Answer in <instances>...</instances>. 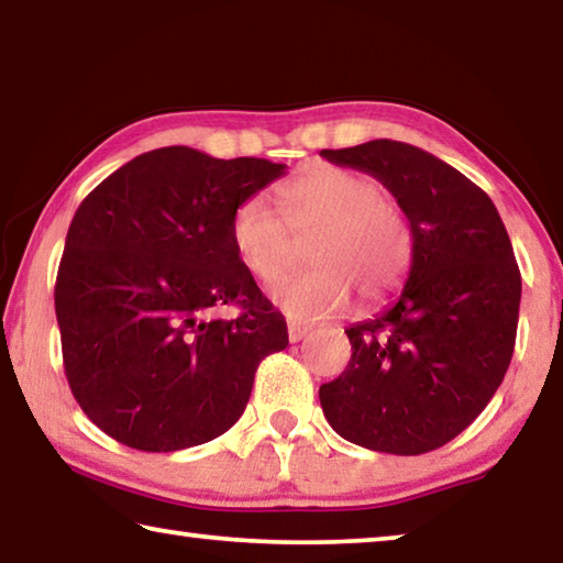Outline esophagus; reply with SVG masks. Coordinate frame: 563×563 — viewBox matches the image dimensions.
Wrapping results in <instances>:
<instances>
[{
  "label": "esophagus",
  "instance_id": "esophagus-1",
  "mask_svg": "<svg viewBox=\"0 0 563 563\" xmlns=\"http://www.w3.org/2000/svg\"><path fill=\"white\" fill-rule=\"evenodd\" d=\"M308 328H302V325H298V322H290L288 325V340L290 342H300L305 335H308Z\"/></svg>",
  "mask_w": 563,
  "mask_h": 563
}]
</instances>
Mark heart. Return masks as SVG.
Wrapping results in <instances>:
<instances>
[{
  "mask_svg": "<svg viewBox=\"0 0 563 563\" xmlns=\"http://www.w3.org/2000/svg\"><path fill=\"white\" fill-rule=\"evenodd\" d=\"M275 218L258 198H247L228 223L243 268L265 285L290 271L295 245L308 243L316 268L273 290L285 316L318 322L338 316L352 292L362 305L385 300L412 263V231L393 196L375 176L335 164H308L273 188Z\"/></svg>",
  "mask_w": 563,
  "mask_h": 563,
  "instance_id": "b5f03b06",
  "label": "heart"
}]
</instances>
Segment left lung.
<instances>
[{"instance_id":"8db88e82","label":"left lung","mask_w":563,"mask_h":563,"mask_svg":"<svg viewBox=\"0 0 563 563\" xmlns=\"http://www.w3.org/2000/svg\"><path fill=\"white\" fill-rule=\"evenodd\" d=\"M375 176L412 231V265L393 308L347 328L345 373L320 387L332 430L389 454L440 450L497 393L517 340L521 273L492 198L402 141L320 151Z\"/></svg>"}]
</instances>
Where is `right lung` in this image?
Masks as SVG:
<instances>
[{"label":"right lung","mask_w":563,"mask_h":563,"mask_svg":"<svg viewBox=\"0 0 563 563\" xmlns=\"http://www.w3.org/2000/svg\"><path fill=\"white\" fill-rule=\"evenodd\" d=\"M285 174L265 158L188 146L141 154L84 198L54 308L71 395L101 432L141 452L216 440L251 399L288 325L243 268L228 223ZM235 303L231 321L213 307Z\"/></svg>","instance_id":"1"}]
</instances>
